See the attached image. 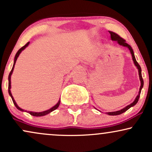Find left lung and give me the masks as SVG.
<instances>
[{
    "label": "left lung",
    "mask_w": 152,
    "mask_h": 152,
    "mask_svg": "<svg viewBox=\"0 0 152 152\" xmlns=\"http://www.w3.org/2000/svg\"><path fill=\"white\" fill-rule=\"evenodd\" d=\"M109 33L110 34V38H111L112 41H115V42H117L119 45H121V46H124V47H127L129 50H130V53H131V55H132V61H133V62H134V64L138 70L140 80V84H141V85H140V91H139V92H138L137 96H136L135 99H134V102H132V104H130V105H128V106H127L126 107H125L124 108H122V109L120 110H117V111H113V112H107V113H106V114H108V115H121V114L123 113L124 112L126 111V110H128L129 108L132 107V106H134V105H136L137 103L138 102V100H139V98L140 96V93H141L142 89L144 86V81H143V79H142V76L141 67H140V65L138 64V63L136 61L135 56H134V51H133V50H132V47H131L130 45L127 44L124 39H122L121 37L118 36V35L117 34L114 33V32H113V31H109Z\"/></svg>",
    "instance_id": "obj_1"
}]
</instances>
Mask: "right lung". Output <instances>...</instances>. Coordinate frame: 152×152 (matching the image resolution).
I'll return each mask as SVG.
<instances>
[{
	"label": "right lung",
	"instance_id": "obj_1",
	"mask_svg": "<svg viewBox=\"0 0 152 152\" xmlns=\"http://www.w3.org/2000/svg\"><path fill=\"white\" fill-rule=\"evenodd\" d=\"M29 44V42H28L27 44H26V45H24V46H22V47L20 48V49L18 50V51L17 52V53L15 54V58H14V63H13V66H12V70H11L10 74H9V76H8V93H9V95H10L11 98H12V100L13 103H14L15 106V107L18 108V110H21L22 112H27V113H29L30 115H34V116H37V117H40V116H44V115H47V114L50 113V112L53 111V110H55L56 109H57L58 107L60 105V103H61V100L59 99V101L58 102L57 104H56L55 106H53L52 108H50V109L48 110H44V111H42V112H34V111H28V110H25L24 109H22L20 107H19L18 105L17 104V103L15 102V101L14 98H13L12 95V93H11V91H10V89H11V75H12V72H13V70H14V67H15V63H16V61L17 59H18V58L19 57V56H20V54L21 53V52L22 50L25 49L27 47L28 45Z\"/></svg>",
	"mask_w": 152,
	"mask_h": 152
}]
</instances>
